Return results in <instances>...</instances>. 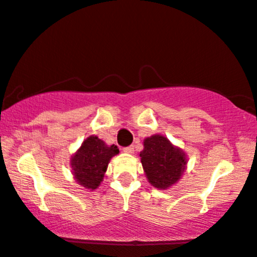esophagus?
<instances>
[{
  "instance_id": "34e87169",
  "label": "esophagus",
  "mask_w": 257,
  "mask_h": 257,
  "mask_svg": "<svg viewBox=\"0 0 257 257\" xmlns=\"http://www.w3.org/2000/svg\"><path fill=\"white\" fill-rule=\"evenodd\" d=\"M123 152L125 153H133L134 152V146H126V147H123Z\"/></svg>"
}]
</instances>
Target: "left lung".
<instances>
[{
  "mask_svg": "<svg viewBox=\"0 0 257 257\" xmlns=\"http://www.w3.org/2000/svg\"><path fill=\"white\" fill-rule=\"evenodd\" d=\"M140 157L147 180L158 190L178 182L186 167L185 153L162 135L145 139Z\"/></svg>",
  "mask_w": 257,
  "mask_h": 257,
  "instance_id": "left-lung-1",
  "label": "left lung"
}]
</instances>
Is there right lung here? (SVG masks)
<instances>
[{"instance_id": "right-lung-1", "label": "right lung", "mask_w": 257, "mask_h": 257, "mask_svg": "<svg viewBox=\"0 0 257 257\" xmlns=\"http://www.w3.org/2000/svg\"><path fill=\"white\" fill-rule=\"evenodd\" d=\"M119 153L116 145L107 146L98 137L85 139L71 159L73 175L78 184L85 188L95 190L101 184L108 162Z\"/></svg>"}]
</instances>
